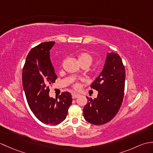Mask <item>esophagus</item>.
Segmentation results:
<instances>
[{"mask_svg":"<svg viewBox=\"0 0 153 153\" xmlns=\"http://www.w3.org/2000/svg\"><path fill=\"white\" fill-rule=\"evenodd\" d=\"M79 96V94L77 93H72V98L73 99H76Z\"/></svg>","mask_w":153,"mask_h":153,"instance_id":"1","label":"esophagus"}]
</instances>
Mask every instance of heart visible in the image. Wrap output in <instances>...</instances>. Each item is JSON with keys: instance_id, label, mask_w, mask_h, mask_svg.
<instances>
[{"instance_id": "b5f03b06", "label": "heart", "mask_w": 153, "mask_h": 153, "mask_svg": "<svg viewBox=\"0 0 153 153\" xmlns=\"http://www.w3.org/2000/svg\"><path fill=\"white\" fill-rule=\"evenodd\" d=\"M77 58L81 64H89V65L92 63L93 62V56L89 53L87 52H82L79 54H77ZM73 87L76 89H78L79 88V85L78 83H75L73 84Z\"/></svg>"}]
</instances>
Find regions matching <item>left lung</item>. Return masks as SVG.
<instances>
[{"label":"left lung","instance_id":"left-lung-1","mask_svg":"<svg viewBox=\"0 0 153 153\" xmlns=\"http://www.w3.org/2000/svg\"><path fill=\"white\" fill-rule=\"evenodd\" d=\"M126 70L122 58L115 53L107 54L102 72L92 83L91 88L98 95L88 100L83 108L86 121L94 125H102L114 118L121 106L125 89Z\"/></svg>","mask_w":153,"mask_h":153}]
</instances>
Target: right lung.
<instances>
[{"label": "right lung", "mask_w": 153, "mask_h": 153, "mask_svg": "<svg viewBox=\"0 0 153 153\" xmlns=\"http://www.w3.org/2000/svg\"><path fill=\"white\" fill-rule=\"evenodd\" d=\"M54 44V41L45 42L31 48L22 70V85L29 106L39 120L51 126L66 119L72 102L69 92L62 93L58 99L48 95L50 85L57 79L49 56Z\"/></svg>", "instance_id": "right-lung-1"}]
</instances>
